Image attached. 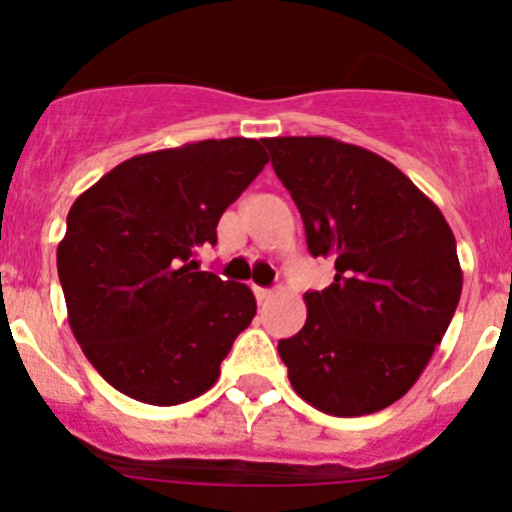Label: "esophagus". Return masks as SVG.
Masks as SVG:
<instances>
[{"label":"esophagus","mask_w":512,"mask_h":512,"mask_svg":"<svg viewBox=\"0 0 512 512\" xmlns=\"http://www.w3.org/2000/svg\"><path fill=\"white\" fill-rule=\"evenodd\" d=\"M255 298L260 300V303H267L270 298H275V290L270 288H255Z\"/></svg>","instance_id":"1"}]
</instances>
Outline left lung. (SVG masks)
Segmentation results:
<instances>
[{"instance_id":"left-lung-1","label":"left lung","mask_w":512,"mask_h":512,"mask_svg":"<svg viewBox=\"0 0 512 512\" xmlns=\"http://www.w3.org/2000/svg\"><path fill=\"white\" fill-rule=\"evenodd\" d=\"M313 257L336 262L308 318L278 343L295 394L333 417L394 404L422 376L462 293L455 234L437 204L374 151L328 136L262 141Z\"/></svg>"}]
</instances>
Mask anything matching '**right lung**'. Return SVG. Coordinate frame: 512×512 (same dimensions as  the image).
Returning <instances> with one entry per match:
<instances>
[{"label":"right lung","instance_id":"1","mask_svg":"<svg viewBox=\"0 0 512 512\" xmlns=\"http://www.w3.org/2000/svg\"><path fill=\"white\" fill-rule=\"evenodd\" d=\"M255 138L133 156L83 191L57 245L68 321L113 389L174 407L212 389L257 313L247 285L199 270L217 222L265 169Z\"/></svg>","mask_w":512,"mask_h":512}]
</instances>
